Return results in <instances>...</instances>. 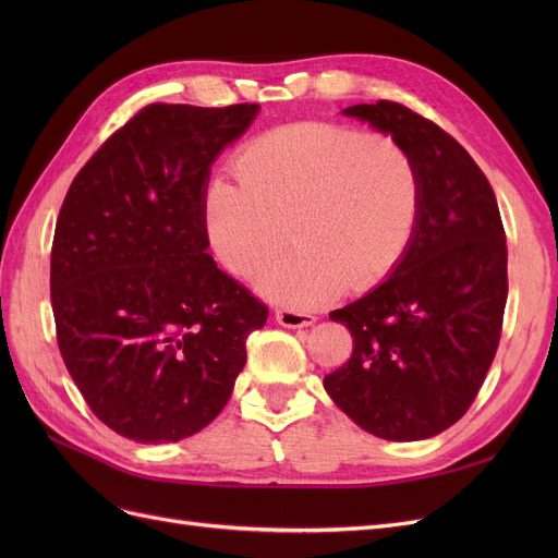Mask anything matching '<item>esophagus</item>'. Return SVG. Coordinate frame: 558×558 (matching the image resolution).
Masks as SVG:
<instances>
[{
    "mask_svg": "<svg viewBox=\"0 0 558 558\" xmlns=\"http://www.w3.org/2000/svg\"><path fill=\"white\" fill-rule=\"evenodd\" d=\"M275 316L283 328H307L316 324V316L312 312H302L293 307H281L275 312Z\"/></svg>",
    "mask_w": 558,
    "mask_h": 558,
    "instance_id": "esophagus-1",
    "label": "esophagus"
}]
</instances>
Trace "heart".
Returning <instances> with one entry per match:
<instances>
[{"label": "heart", "mask_w": 558, "mask_h": 558, "mask_svg": "<svg viewBox=\"0 0 558 558\" xmlns=\"http://www.w3.org/2000/svg\"><path fill=\"white\" fill-rule=\"evenodd\" d=\"M238 183L205 195L211 248L232 275H260V291L307 307L369 291L408 256L424 185L410 148L388 134L337 123H291L248 140L232 160Z\"/></svg>", "instance_id": "obj_1"}]
</instances>
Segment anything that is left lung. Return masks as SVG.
Masks as SVG:
<instances>
[{"mask_svg": "<svg viewBox=\"0 0 558 558\" xmlns=\"http://www.w3.org/2000/svg\"><path fill=\"white\" fill-rule=\"evenodd\" d=\"M344 116L388 132L414 156L424 202L408 256L375 291L330 312L351 359L324 377L332 402L384 440H426L477 398L500 342L508 244L492 183L440 125L398 102Z\"/></svg>", "mask_w": 558, "mask_h": 558, "instance_id": "8db88e82", "label": "left lung"}]
</instances>
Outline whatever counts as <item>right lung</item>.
Here are the masks:
<instances>
[{"label": "right lung", "mask_w": 558, "mask_h": 558, "mask_svg": "<svg viewBox=\"0 0 558 558\" xmlns=\"http://www.w3.org/2000/svg\"><path fill=\"white\" fill-rule=\"evenodd\" d=\"M258 105H148L81 167L50 248L62 361L113 433L179 442L221 414L267 305L207 253L211 162Z\"/></svg>", "instance_id": "add662e5"}]
</instances>
